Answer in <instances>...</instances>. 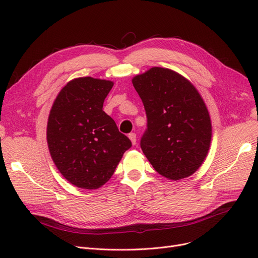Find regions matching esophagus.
<instances>
[{
	"label": "esophagus",
	"instance_id": "1",
	"mask_svg": "<svg viewBox=\"0 0 258 258\" xmlns=\"http://www.w3.org/2000/svg\"><path fill=\"white\" fill-rule=\"evenodd\" d=\"M128 138L131 139V141H132V143H133L134 145L136 144V142H137V136H136V134H135V133L128 134Z\"/></svg>",
	"mask_w": 258,
	"mask_h": 258
}]
</instances>
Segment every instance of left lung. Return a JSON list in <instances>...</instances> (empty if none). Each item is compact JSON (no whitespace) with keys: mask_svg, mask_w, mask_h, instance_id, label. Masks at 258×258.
I'll return each mask as SVG.
<instances>
[{"mask_svg":"<svg viewBox=\"0 0 258 258\" xmlns=\"http://www.w3.org/2000/svg\"><path fill=\"white\" fill-rule=\"evenodd\" d=\"M132 81L147 118L140 141L143 154L156 171L169 180L191 175L208 154L212 132L198 90L179 73L159 67Z\"/></svg>","mask_w":258,"mask_h":258,"instance_id":"left-lung-1","label":"left lung"}]
</instances>
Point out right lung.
<instances>
[{
	"label": "right lung",
	"instance_id": "right-lung-1",
	"mask_svg": "<svg viewBox=\"0 0 258 258\" xmlns=\"http://www.w3.org/2000/svg\"><path fill=\"white\" fill-rule=\"evenodd\" d=\"M113 86L110 80L75 78L61 89L50 111V155L63 177L79 188L97 189L104 185L132 146L102 110Z\"/></svg>",
	"mask_w": 258,
	"mask_h": 258
}]
</instances>
